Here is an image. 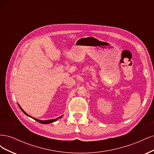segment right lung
<instances>
[{
	"mask_svg": "<svg viewBox=\"0 0 154 154\" xmlns=\"http://www.w3.org/2000/svg\"><path fill=\"white\" fill-rule=\"evenodd\" d=\"M19 107H20V109L22 110V111L23 112H24L26 115H27V116H29L28 114H27V113H26L23 110V109L21 108V107L19 106ZM62 117V116H60V118H61ZM32 119H34L35 120H36V122H39V123H42V124H49V123H53V122H56V121H57L58 118H57V119H51V120H46V121H42V120H39V119H36V118H32V117H31Z\"/></svg>",
	"mask_w": 154,
	"mask_h": 154,
	"instance_id": "add662e5",
	"label": "right lung"
}]
</instances>
